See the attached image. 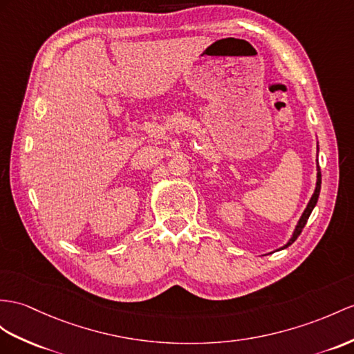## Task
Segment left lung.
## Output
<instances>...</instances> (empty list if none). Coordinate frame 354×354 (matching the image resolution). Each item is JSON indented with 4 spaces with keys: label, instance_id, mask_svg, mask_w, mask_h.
I'll list each match as a JSON object with an SVG mask.
<instances>
[{
    "label": "left lung",
    "instance_id": "8db88e82",
    "mask_svg": "<svg viewBox=\"0 0 354 354\" xmlns=\"http://www.w3.org/2000/svg\"><path fill=\"white\" fill-rule=\"evenodd\" d=\"M317 150H318V145H317ZM320 189H322V171H320V165H318V159H317V183H315L314 194H313V196H311V200H309V203H308V205H306V209L304 210V213H301V216H300V219H299V222H297V225H296L295 231H292V236L290 237V240H288V242H287L286 245H283L282 248L278 249V251H282V249H286V248H288L290 245H292V243L296 242V239L300 236L301 230H304V227L306 225V222H308L309 216H311L314 207H315V204H317V201H318V196H320Z\"/></svg>",
    "mask_w": 354,
    "mask_h": 354
}]
</instances>
